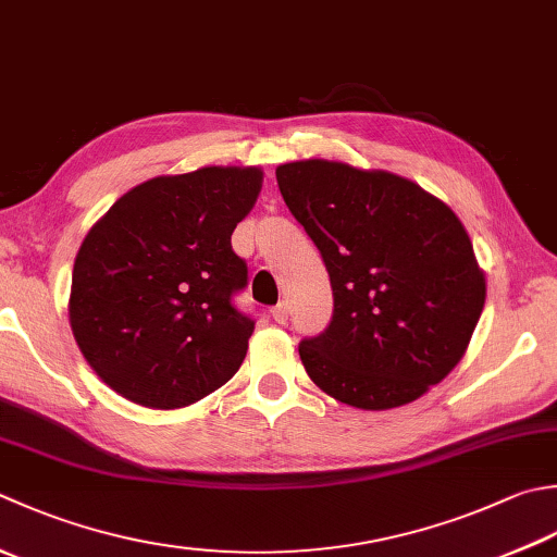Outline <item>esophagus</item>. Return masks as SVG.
<instances>
[{
	"mask_svg": "<svg viewBox=\"0 0 557 557\" xmlns=\"http://www.w3.org/2000/svg\"><path fill=\"white\" fill-rule=\"evenodd\" d=\"M272 313V319H275L277 323H287V319H289V307H287V301H280L275 309L270 311Z\"/></svg>",
	"mask_w": 557,
	"mask_h": 557,
	"instance_id": "34e87169",
	"label": "esophagus"
}]
</instances>
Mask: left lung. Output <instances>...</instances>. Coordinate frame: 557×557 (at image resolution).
<instances>
[{
    "label": "left lung",
    "mask_w": 557,
    "mask_h": 557,
    "mask_svg": "<svg viewBox=\"0 0 557 557\" xmlns=\"http://www.w3.org/2000/svg\"><path fill=\"white\" fill-rule=\"evenodd\" d=\"M275 176L333 287L329 329L299 343L307 374L362 410L420 398L461 362L485 307L459 216L386 171L309 159Z\"/></svg>",
    "instance_id": "1"
}]
</instances>
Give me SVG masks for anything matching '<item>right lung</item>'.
<instances>
[{
    "mask_svg": "<svg viewBox=\"0 0 557 557\" xmlns=\"http://www.w3.org/2000/svg\"><path fill=\"white\" fill-rule=\"evenodd\" d=\"M260 183L258 169L236 166L151 178L86 234L72 272V333L123 398L190 406L238 372L256 321L234 304L248 265L232 234Z\"/></svg>",
    "mask_w": 557,
    "mask_h": 557,
    "instance_id": "right-lung-1",
    "label": "right lung"
}]
</instances>
